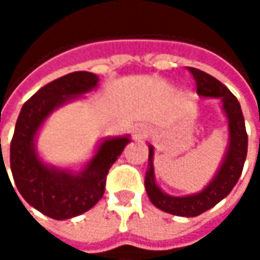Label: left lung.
Returning a JSON list of instances; mask_svg holds the SVG:
<instances>
[{
    "mask_svg": "<svg viewBox=\"0 0 260 260\" xmlns=\"http://www.w3.org/2000/svg\"><path fill=\"white\" fill-rule=\"evenodd\" d=\"M186 69L194 78L197 94L201 96L221 98L223 110L229 120V150L214 179L208 184L207 188L198 194L172 197L162 192V189L156 185L153 171V147L149 146V169L146 172L145 186L152 204L160 208L162 211L181 217H195L218 204L224 197L230 194L233 186L237 184L247 155V133L240 104L235 95L229 91V88L223 85L218 79H215L214 76L208 75L207 72H203L197 68Z\"/></svg>",
    "mask_w": 260,
    "mask_h": 260,
    "instance_id": "obj_1",
    "label": "left lung"
}]
</instances>
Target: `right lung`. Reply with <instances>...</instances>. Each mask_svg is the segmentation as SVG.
Masks as SVG:
<instances>
[{"mask_svg": "<svg viewBox=\"0 0 260 260\" xmlns=\"http://www.w3.org/2000/svg\"><path fill=\"white\" fill-rule=\"evenodd\" d=\"M98 81L95 74L85 71L57 78L25 101L15 123L10 145V166L15 186L28 204L55 220L82 214L103 198L108 169L130 142L128 137L105 139L79 174L49 168L36 153L35 136L46 117L72 98L91 91Z\"/></svg>", "mask_w": 260, "mask_h": 260, "instance_id": "obj_1", "label": "right lung"}]
</instances>
